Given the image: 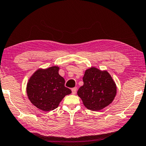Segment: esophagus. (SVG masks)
Returning <instances> with one entry per match:
<instances>
[{
  "label": "esophagus",
  "instance_id": "esophagus-1",
  "mask_svg": "<svg viewBox=\"0 0 146 146\" xmlns=\"http://www.w3.org/2000/svg\"><path fill=\"white\" fill-rule=\"evenodd\" d=\"M76 92H77V87H74V88L72 89V93L73 95H76Z\"/></svg>",
  "mask_w": 146,
  "mask_h": 146
}]
</instances>
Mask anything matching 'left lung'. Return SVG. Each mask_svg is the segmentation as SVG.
Listing matches in <instances>:
<instances>
[{"label": "left lung", "mask_w": 146, "mask_h": 146, "mask_svg": "<svg viewBox=\"0 0 146 146\" xmlns=\"http://www.w3.org/2000/svg\"><path fill=\"white\" fill-rule=\"evenodd\" d=\"M83 81L84 86L80 87L77 93L87 109L98 111L113 100L117 87L107 71L91 67L85 72Z\"/></svg>", "instance_id": "1"}]
</instances>
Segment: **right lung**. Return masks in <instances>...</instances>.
I'll return each instance as SVG.
<instances>
[{
	"instance_id": "obj_1",
	"label": "right lung",
	"mask_w": 146,
	"mask_h": 146,
	"mask_svg": "<svg viewBox=\"0 0 146 146\" xmlns=\"http://www.w3.org/2000/svg\"><path fill=\"white\" fill-rule=\"evenodd\" d=\"M58 66L39 69L27 85V93L33 105L45 111L57 108L62 98L72 93L64 86L65 80L59 74Z\"/></svg>"
}]
</instances>
